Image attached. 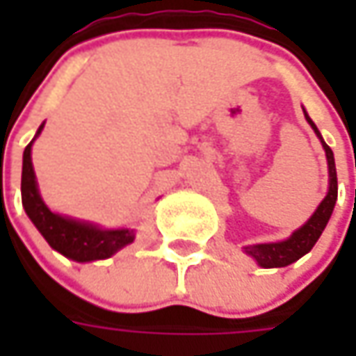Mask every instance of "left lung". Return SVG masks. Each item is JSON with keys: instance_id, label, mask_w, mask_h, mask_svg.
Here are the masks:
<instances>
[{"instance_id": "left-lung-1", "label": "left lung", "mask_w": 356, "mask_h": 356, "mask_svg": "<svg viewBox=\"0 0 356 356\" xmlns=\"http://www.w3.org/2000/svg\"><path fill=\"white\" fill-rule=\"evenodd\" d=\"M305 113V108H303ZM305 118L311 124V129L315 130L317 138L321 140L323 150H325V156H327V166H329V190H327V196L321 200V204L317 206V210L313 212V216L309 218L307 222L301 227H297L293 234L287 239H281V241H269V243H253V245H243V252L248 255H252L253 259L257 261L259 267H285L289 264L297 261L299 257H303L305 253L313 250V245L317 243V239L321 238L323 229L327 226L333 208H335L337 202V168H335V156H333V150L327 146V143L323 140L321 132L315 127V122L309 118L305 113Z\"/></svg>"}]
</instances>
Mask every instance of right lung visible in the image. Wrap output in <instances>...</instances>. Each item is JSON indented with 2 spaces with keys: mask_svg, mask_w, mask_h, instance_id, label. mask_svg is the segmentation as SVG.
Returning a JSON list of instances; mask_svg holds the SVG:
<instances>
[{
  "mask_svg": "<svg viewBox=\"0 0 356 356\" xmlns=\"http://www.w3.org/2000/svg\"><path fill=\"white\" fill-rule=\"evenodd\" d=\"M45 122L37 129L35 138L41 134ZM35 138L23 150V170H21V202L25 213L45 238L49 245L73 261H97L115 255L118 250L134 241L132 227H101L99 224L76 220L71 216L53 212L39 194V186L35 178L33 162H31V146Z\"/></svg>",
  "mask_w": 356,
  "mask_h": 356,
  "instance_id": "right-lung-1",
  "label": "right lung"
}]
</instances>
